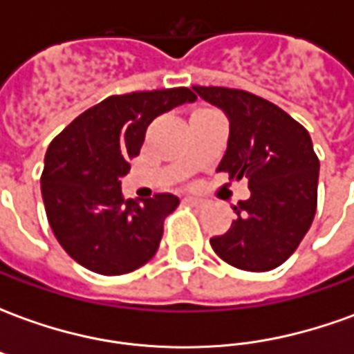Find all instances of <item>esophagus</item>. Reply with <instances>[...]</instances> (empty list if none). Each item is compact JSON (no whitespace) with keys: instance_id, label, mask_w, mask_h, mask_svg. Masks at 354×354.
<instances>
[{"instance_id":"1","label":"esophagus","mask_w":354,"mask_h":354,"mask_svg":"<svg viewBox=\"0 0 354 354\" xmlns=\"http://www.w3.org/2000/svg\"><path fill=\"white\" fill-rule=\"evenodd\" d=\"M185 203H189V205H193V207H201V205H205V201L199 199V197H192V195H187V197H184Z\"/></svg>"}]
</instances>
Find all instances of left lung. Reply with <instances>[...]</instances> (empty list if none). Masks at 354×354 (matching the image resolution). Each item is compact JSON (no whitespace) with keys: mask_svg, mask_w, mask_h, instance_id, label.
<instances>
[{"mask_svg":"<svg viewBox=\"0 0 354 354\" xmlns=\"http://www.w3.org/2000/svg\"><path fill=\"white\" fill-rule=\"evenodd\" d=\"M222 109L230 138L216 170L248 178L250 197L233 207L230 231L210 239L214 252L245 271H271L294 254L317 210L319 159L309 132L279 106L246 91L192 87Z\"/></svg>","mask_w":354,"mask_h":354,"instance_id":"8db88e82","label":"left lung"}]
</instances>
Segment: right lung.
<instances>
[{"instance_id":"add662e5","label":"right lung","mask_w":354,"mask_h":354,"mask_svg":"<svg viewBox=\"0 0 354 354\" xmlns=\"http://www.w3.org/2000/svg\"><path fill=\"white\" fill-rule=\"evenodd\" d=\"M185 102H195L185 87L109 96L50 142L41 174L45 212L60 246L80 266L124 274L157 252L162 222L180 199L159 193L124 201L121 178L151 121Z\"/></svg>"}]
</instances>
